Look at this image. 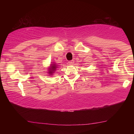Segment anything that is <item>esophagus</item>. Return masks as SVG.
<instances>
[{
	"mask_svg": "<svg viewBox=\"0 0 134 134\" xmlns=\"http://www.w3.org/2000/svg\"><path fill=\"white\" fill-rule=\"evenodd\" d=\"M74 63V62L73 60L70 61V62H69V64L70 65H73Z\"/></svg>",
	"mask_w": 134,
	"mask_h": 134,
	"instance_id": "34e87169",
	"label": "esophagus"
}]
</instances>
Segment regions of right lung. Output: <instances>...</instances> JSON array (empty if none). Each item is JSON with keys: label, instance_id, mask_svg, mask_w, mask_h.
<instances>
[{"label": "right lung", "instance_id": "obj_1", "mask_svg": "<svg viewBox=\"0 0 134 134\" xmlns=\"http://www.w3.org/2000/svg\"><path fill=\"white\" fill-rule=\"evenodd\" d=\"M58 65L55 62L51 63L50 65L48 68V72H47V73L49 74L48 76H53V74L55 73L57 69H58Z\"/></svg>", "mask_w": 134, "mask_h": 134}]
</instances>
